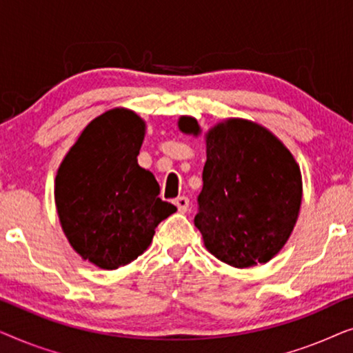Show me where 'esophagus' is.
Returning <instances> with one entry per match:
<instances>
[{
  "label": "esophagus",
  "instance_id": "1",
  "mask_svg": "<svg viewBox=\"0 0 353 353\" xmlns=\"http://www.w3.org/2000/svg\"><path fill=\"white\" fill-rule=\"evenodd\" d=\"M173 204L176 205L178 212H181V214H185V212H188V209H190V199H188L186 196L176 197V199L173 201Z\"/></svg>",
  "mask_w": 353,
  "mask_h": 353
}]
</instances>
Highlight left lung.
Here are the masks:
<instances>
[{
    "instance_id": "1",
    "label": "left lung",
    "mask_w": 353,
    "mask_h": 353,
    "mask_svg": "<svg viewBox=\"0 0 353 353\" xmlns=\"http://www.w3.org/2000/svg\"><path fill=\"white\" fill-rule=\"evenodd\" d=\"M183 133L201 132L181 117ZM194 225L205 248L236 268L272 260L291 236L302 201L301 168L267 128L230 119L207 133Z\"/></svg>"
}]
</instances>
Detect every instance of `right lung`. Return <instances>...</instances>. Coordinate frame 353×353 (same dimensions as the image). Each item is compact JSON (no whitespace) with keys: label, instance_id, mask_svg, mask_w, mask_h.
<instances>
[{"label":"right lung","instance_id":"1","mask_svg":"<svg viewBox=\"0 0 353 353\" xmlns=\"http://www.w3.org/2000/svg\"><path fill=\"white\" fill-rule=\"evenodd\" d=\"M144 122L112 109L94 119L62 161L56 205L72 248L96 267L115 270L141 255L156 226L176 210L138 165Z\"/></svg>","mask_w":353,"mask_h":353}]
</instances>
